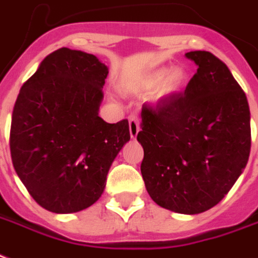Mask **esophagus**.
I'll list each match as a JSON object with an SVG mask.
<instances>
[{"label":"esophagus","instance_id":"obj_1","mask_svg":"<svg viewBox=\"0 0 258 258\" xmlns=\"http://www.w3.org/2000/svg\"><path fill=\"white\" fill-rule=\"evenodd\" d=\"M128 125H130V135H131L133 139H135V138L138 137L139 130H141V127H139V119H138L137 116H130Z\"/></svg>","mask_w":258,"mask_h":258}]
</instances>
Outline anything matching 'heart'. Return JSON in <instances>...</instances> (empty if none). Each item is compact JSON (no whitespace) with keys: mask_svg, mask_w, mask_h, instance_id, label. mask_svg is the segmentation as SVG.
<instances>
[{"mask_svg":"<svg viewBox=\"0 0 258 258\" xmlns=\"http://www.w3.org/2000/svg\"><path fill=\"white\" fill-rule=\"evenodd\" d=\"M188 81L189 74L182 66H174L169 70L160 68L146 73L138 82L135 90L139 93L153 92V101L162 103L181 93Z\"/></svg>","mask_w":258,"mask_h":258,"instance_id":"b5f03b06","label":"heart"}]
</instances>
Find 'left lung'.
Wrapping results in <instances>:
<instances>
[{"label": "left lung", "mask_w": 258, "mask_h": 258, "mask_svg": "<svg viewBox=\"0 0 258 258\" xmlns=\"http://www.w3.org/2000/svg\"><path fill=\"white\" fill-rule=\"evenodd\" d=\"M198 72L185 92L143 105L138 142L145 151L141 172L161 207L195 215L225 198L246 166L250 111L246 94L221 59L190 51Z\"/></svg>", "instance_id": "obj_1"}]
</instances>
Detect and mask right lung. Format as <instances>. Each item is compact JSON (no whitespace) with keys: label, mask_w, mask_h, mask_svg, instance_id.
<instances>
[{"label":"right lung","mask_w":258,"mask_h":258,"mask_svg":"<svg viewBox=\"0 0 258 258\" xmlns=\"http://www.w3.org/2000/svg\"><path fill=\"white\" fill-rule=\"evenodd\" d=\"M108 68L84 51L59 48L20 90L11 125L12 162L29 195L55 214L90 207L116 155L130 141L128 120L98 116Z\"/></svg>","instance_id":"obj_1"}]
</instances>
